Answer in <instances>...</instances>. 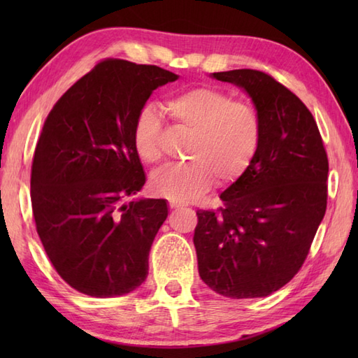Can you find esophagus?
Listing matches in <instances>:
<instances>
[{
  "instance_id": "34e87169",
  "label": "esophagus",
  "mask_w": 358,
  "mask_h": 358,
  "mask_svg": "<svg viewBox=\"0 0 358 358\" xmlns=\"http://www.w3.org/2000/svg\"><path fill=\"white\" fill-rule=\"evenodd\" d=\"M169 208H171V209H173V210H177V209H183V208H185V204L177 203V201H171V203H169Z\"/></svg>"
}]
</instances>
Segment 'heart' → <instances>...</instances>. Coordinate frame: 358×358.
I'll return each instance as SVG.
<instances>
[{
	"mask_svg": "<svg viewBox=\"0 0 358 358\" xmlns=\"http://www.w3.org/2000/svg\"><path fill=\"white\" fill-rule=\"evenodd\" d=\"M164 110L178 127L192 134L187 163L167 164L154 172L150 187L157 195L189 203L214 186L232 185L254 164L260 150L263 123L249 101L234 100L226 90L200 86L175 94L164 101ZM162 117L155 106L146 104L134 121L132 141L146 163L162 158Z\"/></svg>",
	"mask_w": 358,
	"mask_h": 358,
	"instance_id": "obj_1",
	"label": "heart"
}]
</instances>
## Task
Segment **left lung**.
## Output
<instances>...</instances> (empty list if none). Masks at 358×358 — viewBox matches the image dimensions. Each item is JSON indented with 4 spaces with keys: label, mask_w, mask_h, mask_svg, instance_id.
I'll use <instances>...</instances> for the list:
<instances>
[{
    "label": "left lung",
    "mask_w": 358,
    "mask_h": 358,
    "mask_svg": "<svg viewBox=\"0 0 358 358\" xmlns=\"http://www.w3.org/2000/svg\"><path fill=\"white\" fill-rule=\"evenodd\" d=\"M241 87L263 123L250 169L222 192L224 208L196 210L194 245L201 280L231 299L266 296L305 263L326 212L328 155L313 113L271 75H210Z\"/></svg>",
    "instance_id": "8db88e82"
}]
</instances>
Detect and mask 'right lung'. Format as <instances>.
<instances>
[{
	"mask_svg": "<svg viewBox=\"0 0 358 358\" xmlns=\"http://www.w3.org/2000/svg\"><path fill=\"white\" fill-rule=\"evenodd\" d=\"M175 80L158 66L104 59L44 121L30 177L36 232L59 277L81 294L124 295L148 277L167 203L124 201L146 183L132 131L152 92Z\"/></svg>",
	"mask_w": 358,
	"mask_h": 358,
	"instance_id": "1",
	"label": "right lung"
}]
</instances>
